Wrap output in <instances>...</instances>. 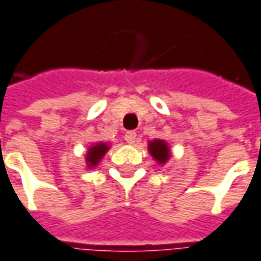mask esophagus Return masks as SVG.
<instances>
[{
	"instance_id": "1",
	"label": "esophagus",
	"mask_w": 261,
	"mask_h": 261,
	"mask_svg": "<svg viewBox=\"0 0 261 261\" xmlns=\"http://www.w3.org/2000/svg\"><path fill=\"white\" fill-rule=\"evenodd\" d=\"M124 140L128 144H134L137 140V133L136 131H127L124 134Z\"/></svg>"
}]
</instances>
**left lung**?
I'll list each match as a JSON object with an SVG mask.
<instances>
[{
	"label": "left lung",
	"mask_w": 261,
	"mask_h": 261,
	"mask_svg": "<svg viewBox=\"0 0 261 261\" xmlns=\"http://www.w3.org/2000/svg\"><path fill=\"white\" fill-rule=\"evenodd\" d=\"M149 154L155 158L160 164H165L169 160V148L165 141L162 140H154L148 145Z\"/></svg>",
	"instance_id": "left-lung-1"
}]
</instances>
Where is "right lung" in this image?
Instances as JSON below:
<instances>
[{
    "mask_svg": "<svg viewBox=\"0 0 261 261\" xmlns=\"http://www.w3.org/2000/svg\"><path fill=\"white\" fill-rule=\"evenodd\" d=\"M109 149V147H107V144L105 143H99L96 144V145H93V147H90V149H89V152H87V164H89V167L90 168H93V167H96L97 164H99V161L101 160V156L105 155L106 151Z\"/></svg>",
    "mask_w": 261,
    "mask_h": 261,
    "instance_id": "right-lung-1",
    "label": "right lung"
}]
</instances>
